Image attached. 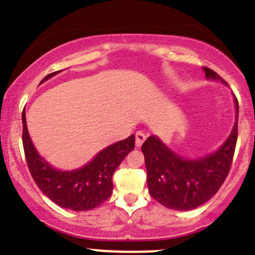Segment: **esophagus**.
<instances>
[{
	"label": "esophagus",
	"mask_w": 255,
	"mask_h": 255,
	"mask_svg": "<svg viewBox=\"0 0 255 255\" xmlns=\"http://www.w3.org/2000/svg\"><path fill=\"white\" fill-rule=\"evenodd\" d=\"M145 137H147V135H145L142 130L135 132V145H137V147H140V145L143 144V142L145 140Z\"/></svg>",
	"instance_id": "34e87169"
}]
</instances>
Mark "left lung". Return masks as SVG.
<instances>
[{"label":"left lung","instance_id":"1","mask_svg":"<svg viewBox=\"0 0 255 255\" xmlns=\"http://www.w3.org/2000/svg\"><path fill=\"white\" fill-rule=\"evenodd\" d=\"M208 80L226 81L204 67ZM237 120L231 134L217 152L198 159H185L167 147L155 135L142 145L147 168L149 194L162 206L175 211H189L208 202L226 180L231 169L238 138V100L234 98Z\"/></svg>","mask_w":255,"mask_h":255}]
</instances>
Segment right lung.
I'll return each mask as SVG.
<instances>
[{
  "label": "right lung",
  "instance_id": "1",
  "mask_svg": "<svg viewBox=\"0 0 255 255\" xmlns=\"http://www.w3.org/2000/svg\"><path fill=\"white\" fill-rule=\"evenodd\" d=\"M58 72L49 73L41 83ZM22 125V143L32 178L52 202L71 211H90L107 201L113 190V173L126 155L134 149V134H132L101 150L82 168L59 170L46 162L34 148L27 130L24 110Z\"/></svg>",
  "mask_w": 255,
  "mask_h": 255
}]
</instances>
